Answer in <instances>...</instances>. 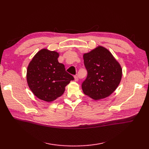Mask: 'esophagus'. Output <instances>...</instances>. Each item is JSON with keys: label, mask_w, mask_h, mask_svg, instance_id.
<instances>
[{"label": "esophagus", "mask_w": 149, "mask_h": 149, "mask_svg": "<svg viewBox=\"0 0 149 149\" xmlns=\"http://www.w3.org/2000/svg\"><path fill=\"white\" fill-rule=\"evenodd\" d=\"M74 78L75 81H78V76H74Z\"/></svg>", "instance_id": "obj_1"}]
</instances>
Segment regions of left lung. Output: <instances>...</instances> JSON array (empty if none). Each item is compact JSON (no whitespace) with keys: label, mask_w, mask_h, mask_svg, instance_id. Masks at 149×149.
<instances>
[{"label":"left lung","mask_w":149,"mask_h":149,"mask_svg":"<svg viewBox=\"0 0 149 149\" xmlns=\"http://www.w3.org/2000/svg\"><path fill=\"white\" fill-rule=\"evenodd\" d=\"M88 76L82 83L86 95L94 100L110 96L119 86L122 68L112 53L106 48L98 46L83 55Z\"/></svg>","instance_id":"left-lung-1"}]
</instances>
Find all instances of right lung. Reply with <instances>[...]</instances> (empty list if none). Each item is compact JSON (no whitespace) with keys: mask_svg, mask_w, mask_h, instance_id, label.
Here are the masks:
<instances>
[{"mask_svg":"<svg viewBox=\"0 0 149 149\" xmlns=\"http://www.w3.org/2000/svg\"><path fill=\"white\" fill-rule=\"evenodd\" d=\"M59 53L43 48L33 56L26 70L29 87L35 96L52 102L64 93L73 76L67 73L65 65L58 62Z\"/></svg>","mask_w":149,"mask_h":149,"instance_id":"1","label":"right lung"}]
</instances>
